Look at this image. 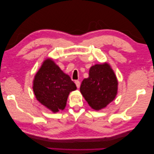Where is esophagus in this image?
I'll use <instances>...</instances> for the list:
<instances>
[{
    "mask_svg": "<svg viewBox=\"0 0 154 154\" xmlns=\"http://www.w3.org/2000/svg\"><path fill=\"white\" fill-rule=\"evenodd\" d=\"M75 85H76L77 88H78V89H79V88L80 86V81H79V80H75Z\"/></svg>",
    "mask_w": 154,
    "mask_h": 154,
    "instance_id": "34e87169",
    "label": "esophagus"
}]
</instances>
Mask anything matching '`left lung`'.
<instances>
[{"label": "left lung", "mask_w": 154, "mask_h": 154, "mask_svg": "<svg viewBox=\"0 0 154 154\" xmlns=\"http://www.w3.org/2000/svg\"><path fill=\"white\" fill-rule=\"evenodd\" d=\"M80 91L88 104L95 110L104 108L115 99L118 81L108 63L90 67L89 77L82 80Z\"/></svg>", "instance_id": "1"}]
</instances>
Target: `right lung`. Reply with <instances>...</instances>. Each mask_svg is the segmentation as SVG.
Returning a JSON list of instances; mask_svg holds the SVG:
<instances>
[{
	"mask_svg": "<svg viewBox=\"0 0 154 154\" xmlns=\"http://www.w3.org/2000/svg\"><path fill=\"white\" fill-rule=\"evenodd\" d=\"M76 89L69 75L50 58L43 62L32 82L36 99L54 113L65 109L69 93Z\"/></svg>",
	"mask_w": 154,
	"mask_h": 154,
	"instance_id": "add662e5",
	"label": "right lung"
}]
</instances>
